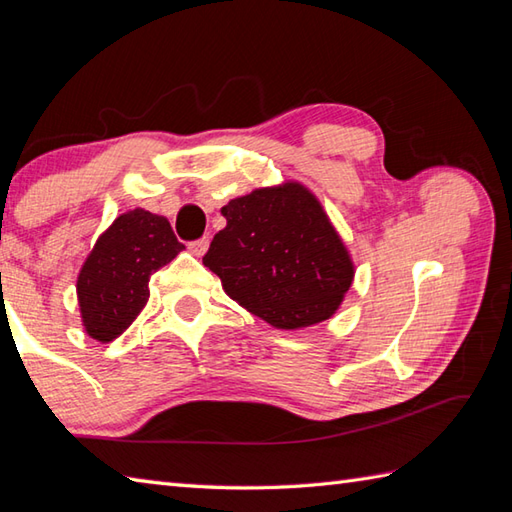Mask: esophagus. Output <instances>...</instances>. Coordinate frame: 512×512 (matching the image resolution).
I'll list each match as a JSON object with an SVG mask.
<instances>
[{
	"label": "esophagus",
	"instance_id": "1",
	"mask_svg": "<svg viewBox=\"0 0 512 512\" xmlns=\"http://www.w3.org/2000/svg\"><path fill=\"white\" fill-rule=\"evenodd\" d=\"M206 248H209V237H200V239H195V242L189 244L191 253L198 255V257H202L206 253Z\"/></svg>",
	"mask_w": 512,
	"mask_h": 512
}]
</instances>
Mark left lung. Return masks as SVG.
I'll list each match as a JSON object with an SVG mask.
<instances>
[{
  "mask_svg": "<svg viewBox=\"0 0 512 512\" xmlns=\"http://www.w3.org/2000/svg\"><path fill=\"white\" fill-rule=\"evenodd\" d=\"M206 268L226 295L281 330L330 319L352 286L354 264L323 206L297 182L255 189L222 206Z\"/></svg>",
  "mask_w": 512,
  "mask_h": 512,
  "instance_id": "8db88e82",
  "label": "left lung"
}]
</instances>
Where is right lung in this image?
I'll return each instance as SVG.
<instances>
[{"instance_id":"obj_1","label":"right lung","mask_w":512,"mask_h":512,"mask_svg":"<svg viewBox=\"0 0 512 512\" xmlns=\"http://www.w3.org/2000/svg\"><path fill=\"white\" fill-rule=\"evenodd\" d=\"M182 248L167 217L143 209L116 217L76 281L85 332L101 343L121 336L145 308L151 275Z\"/></svg>"}]
</instances>
